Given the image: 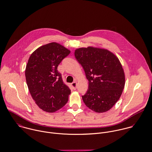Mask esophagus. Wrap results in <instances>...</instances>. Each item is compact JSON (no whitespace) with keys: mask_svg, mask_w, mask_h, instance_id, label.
<instances>
[{"mask_svg":"<svg viewBox=\"0 0 152 152\" xmlns=\"http://www.w3.org/2000/svg\"><path fill=\"white\" fill-rule=\"evenodd\" d=\"M71 86L74 90H75L77 88V82L74 81L71 84Z\"/></svg>","mask_w":152,"mask_h":152,"instance_id":"obj_1","label":"esophagus"}]
</instances>
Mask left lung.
Masks as SVG:
<instances>
[{
  "instance_id": "obj_1",
  "label": "left lung",
  "mask_w": 152,
  "mask_h": 152,
  "mask_svg": "<svg viewBox=\"0 0 152 152\" xmlns=\"http://www.w3.org/2000/svg\"><path fill=\"white\" fill-rule=\"evenodd\" d=\"M88 81L83 100L96 113L108 111L118 101L125 85V75L118 58L111 52L88 47L75 51Z\"/></svg>"
}]
</instances>
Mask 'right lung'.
<instances>
[{
    "label": "right lung",
    "instance_id": "1",
    "mask_svg": "<svg viewBox=\"0 0 152 152\" xmlns=\"http://www.w3.org/2000/svg\"><path fill=\"white\" fill-rule=\"evenodd\" d=\"M70 51L56 42L39 47L30 56L25 69L30 94L44 111L53 113L68 100L71 90L62 80L57 68Z\"/></svg>",
    "mask_w": 152,
    "mask_h": 152
}]
</instances>
